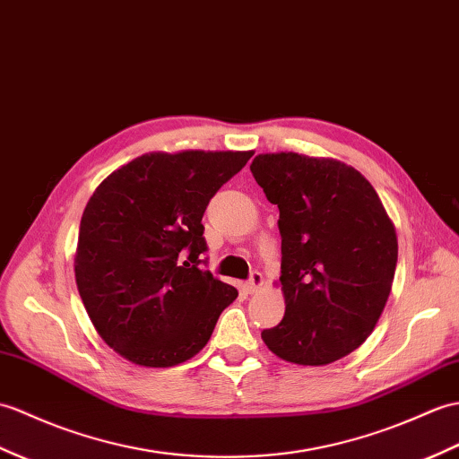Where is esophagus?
Instances as JSON below:
<instances>
[{"label":"esophagus","mask_w":459,"mask_h":459,"mask_svg":"<svg viewBox=\"0 0 459 459\" xmlns=\"http://www.w3.org/2000/svg\"><path fill=\"white\" fill-rule=\"evenodd\" d=\"M262 285H264V278H262V273H260V272H252L250 280L247 281V291H248V293H255V291H260V290H262Z\"/></svg>","instance_id":"esophagus-1"}]
</instances>
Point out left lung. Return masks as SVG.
<instances>
[{
	"mask_svg": "<svg viewBox=\"0 0 459 459\" xmlns=\"http://www.w3.org/2000/svg\"><path fill=\"white\" fill-rule=\"evenodd\" d=\"M252 174L280 209L285 315L262 333L275 356L326 366L374 333L397 268V230L374 186L336 158L258 154Z\"/></svg>",
	"mask_w": 459,
	"mask_h": 459,
	"instance_id": "left-lung-1",
	"label": "left lung"
}]
</instances>
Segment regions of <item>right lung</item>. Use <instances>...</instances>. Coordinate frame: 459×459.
I'll return each instance as SVG.
<instances>
[{
    "mask_svg": "<svg viewBox=\"0 0 459 459\" xmlns=\"http://www.w3.org/2000/svg\"><path fill=\"white\" fill-rule=\"evenodd\" d=\"M252 154L148 152L95 187L82 215L74 273L91 325L131 364L172 368L194 358L238 297L199 268L207 250L201 219Z\"/></svg>",
    "mask_w": 459,
    "mask_h": 459,
    "instance_id": "right-lung-1",
    "label": "right lung"
}]
</instances>
